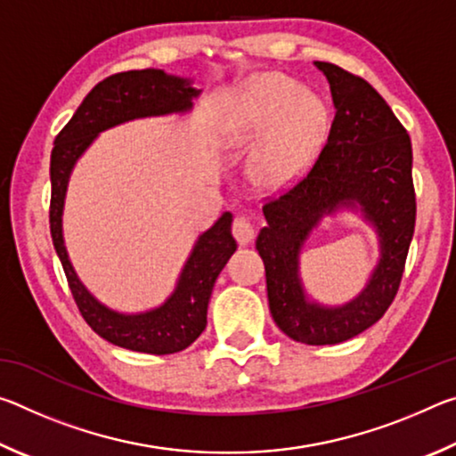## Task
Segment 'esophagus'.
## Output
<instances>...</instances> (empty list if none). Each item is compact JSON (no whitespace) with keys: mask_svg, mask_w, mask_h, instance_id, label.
<instances>
[{"mask_svg":"<svg viewBox=\"0 0 456 456\" xmlns=\"http://www.w3.org/2000/svg\"><path fill=\"white\" fill-rule=\"evenodd\" d=\"M231 233H233L239 245H247L253 237H256V227H253V223L249 219L239 215L233 221V227H231Z\"/></svg>","mask_w":456,"mask_h":456,"instance_id":"obj_1","label":"esophagus"}]
</instances>
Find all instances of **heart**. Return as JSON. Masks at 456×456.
<instances>
[{
  "mask_svg": "<svg viewBox=\"0 0 456 456\" xmlns=\"http://www.w3.org/2000/svg\"><path fill=\"white\" fill-rule=\"evenodd\" d=\"M265 129L253 152L251 176L261 187L280 189L296 181L318 154L328 133V108L318 96L299 92L288 76H257L237 92L225 130L233 142H247Z\"/></svg>",
  "mask_w": 456,
  "mask_h": 456,
  "instance_id": "heart-1",
  "label": "heart"
}]
</instances>
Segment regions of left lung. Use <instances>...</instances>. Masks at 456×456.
Masks as SVG:
<instances>
[{
	"mask_svg": "<svg viewBox=\"0 0 456 456\" xmlns=\"http://www.w3.org/2000/svg\"><path fill=\"white\" fill-rule=\"evenodd\" d=\"M314 64L330 82L336 117L310 173L264 205L267 227L259 231L256 247L265 264L277 328L296 342L326 346L362 334L395 302L414 235L416 195L411 136L386 100L344 68ZM342 206H360L377 227L381 259L360 297L328 308L305 297L298 251L322 215Z\"/></svg>",
	"mask_w": 456,
	"mask_h": 456,
	"instance_id": "1",
	"label": "left lung"
}]
</instances>
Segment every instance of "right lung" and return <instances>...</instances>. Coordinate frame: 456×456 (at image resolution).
<instances>
[{"label": "right lung", "mask_w": 456, "mask_h": 456, "mask_svg": "<svg viewBox=\"0 0 456 456\" xmlns=\"http://www.w3.org/2000/svg\"><path fill=\"white\" fill-rule=\"evenodd\" d=\"M200 90L187 78L168 76L163 70H130L112 74L98 82L82 100L70 122L53 141L50 159V233L64 267L68 285L82 318L106 342L144 354H175L195 342L207 326V305L215 280L237 249L231 235L233 215L223 213L211 229L199 235L191 256L176 281V288L163 305L142 314H120L106 307L84 288L68 259L61 235V213L70 173L84 151L102 133L122 122L187 112Z\"/></svg>", "instance_id": "obj_1"}]
</instances>
